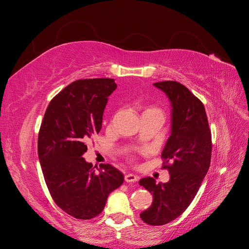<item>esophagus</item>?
<instances>
[{"label": "esophagus", "mask_w": 249, "mask_h": 249, "mask_svg": "<svg viewBox=\"0 0 249 249\" xmlns=\"http://www.w3.org/2000/svg\"><path fill=\"white\" fill-rule=\"evenodd\" d=\"M138 178H139L138 176L134 175V173H127V175H125V177H124V179L126 183H134V182H136V180H138Z\"/></svg>", "instance_id": "1"}]
</instances>
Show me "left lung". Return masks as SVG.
<instances>
[{
  "label": "left lung",
  "instance_id": "8db88e82",
  "mask_svg": "<svg viewBox=\"0 0 249 249\" xmlns=\"http://www.w3.org/2000/svg\"><path fill=\"white\" fill-rule=\"evenodd\" d=\"M155 87L170 102V136L162 150L167 183L146 177L139 180L153 194V203L140 214L149 225H163L185 212L196 195L210 167L212 138L205 107L187 87L176 81L158 82Z\"/></svg>",
  "mask_w": 249,
  "mask_h": 249
}]
</instances>
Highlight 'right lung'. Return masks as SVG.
Returning a JSON list of instances; mask_svg holds the SVG:
<instances>
[{"mask_svg": "<svg viewBox=\"0 0 249 249\" xmlns=\"http://www.w3.org/2000/svg\"><path fill=\"white\" fill-rule=\"evenodd\" d=\"M115 89L114 79L74 81L44 113L38 135L44 180L56 205L77 219L99 215L109 194L124 183V175L112 165L99 169L83 158L85 142L102 129L105 107Z\"/></svg>", "mask_w": 249, "mask_h": 249, "instance_id": "1", "label": "right lung"}]
</instances>
